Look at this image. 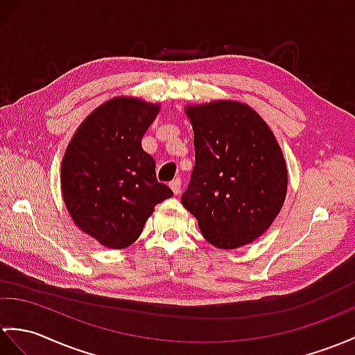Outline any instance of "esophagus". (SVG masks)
I'll list each match as a JSON object with an SVG mask.
<instances>
[{"mask_svg":"<svg viewBox=\"0 0 355 355\" xmlns=\"http://www.w3.org/2000/svg\"><path fill=\"white\" fill-rule=\"evenodd\" d=\"M169 187L172 189V192H174L175 195H178L180 191H181V180H180V178L172 180L171 183H169Z\"/></svg>","mask_w":355,"mask_h":355,"instance_id":"obj_1","label":"esophagus"}]
</instances>
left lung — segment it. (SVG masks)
Segmentation results:
<instances>
[{
	"label": "left lung",
	"mask_w": 355,
	"mask_h": 355,
	"mask_svg": "<svg viewBox=\"0 0 355 355\" xmlns=\"http://www.w3.org/2000/svg\"><path fill=\"white\" fill-rule=\"evenodd\" d=\"M184 112L195 135V168L181 202L216 248L254 242L275 220L287 193V166L274 133L239 101L192 104Z\"/></svg>",
	"instance_id": "left-lung-1"
}]
</instances>
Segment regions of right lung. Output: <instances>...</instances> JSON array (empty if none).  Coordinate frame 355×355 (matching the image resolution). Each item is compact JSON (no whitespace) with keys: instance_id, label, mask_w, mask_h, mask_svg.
Listing matches in <instances>:
<instances>
[{"instance_id":"1","label":"right lung","mask_w":355,"mask_h":355,"mask_svg":"<svg viewBox=\"0 0 355 355\" xmlns=\"http://www.w3.org/2000/svg\"><path fill=\"white\" fill-rule=\"evenodd\" d=\"M159 112L160 104L114 96L81 122L64 151L66 209L73 224L105 248L135 243L155 205L174 195L155 178V162L142 150Z\"/></svg>"}]
</instances>
